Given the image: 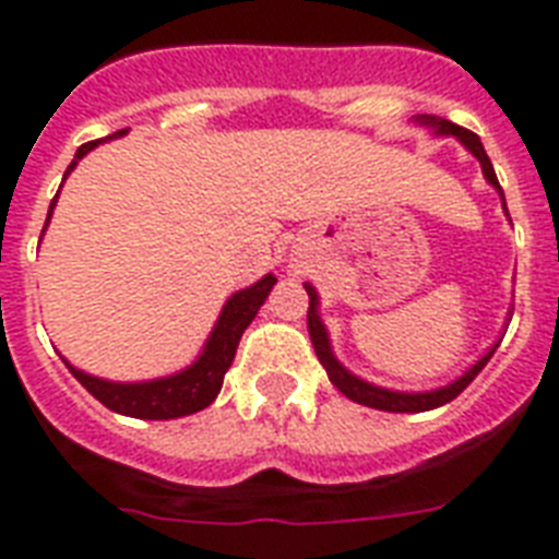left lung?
Masks as SVG:
<instances>
[{"mask_svg":"<svg viewBox=\"0 0 559 559\" xmlns=\"http://www.w3.org/2000/svg\"><path fill=\"white\" fill-rule=\"evenodd\" d=\"M415 121L420 127H429L435 135H452V139H459V142L464 144V147H467V151L478 159V165H481V174H485L487 182L496 188V193L502 197V209H504V214H508L502 186H499V179H496L493 165H490V159H487L481 139H478L476 133L464 130V127L452 124V121H447V118L415 116ZM305 289H307V296H310V310H307V331H310V342H313L316 357H319V362L324 366V371H328V377H331L333 385H336V389H340L345 397L354 400V403H359V406L380 408V412H406V415H415V412H429V408L443 406V403H450V400L459 397L461 391L467 389L469 382L476 380L478 371H481V368L490 362L493 350L499 348V342H502V336H499V340L490 345V350H487L485 357L476 359V366H469L467 371L461 373V377H455V380L447 382V385H441V389H429V391L382 389V385H373V382L362 380V377H357V373H350L348 368L342 366L340 359H336V354H333V345H331V336H328V328H324L322 313H319V293H316L313 284H305ZM511 316L513 313H508V322H511Z\"/></svg>","mask_w":559,"mask_h":559,"instance_id":"obj_1","label":"left lung"}]
</instances>
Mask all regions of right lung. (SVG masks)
Returning a JSON list of instances; mask_svg holds the SVG:
<instances>
[{
  "instance_id": "right-lung-1",
  "label": "right lung",
  "mask_w": 559,
  "mask_h": 559,
  "mask_svg": "<svg viewBox=\"0 0 559 559\" xmlns=\"http://www.w3.org/2000/svg\"><path fill=\"white\" fill-rule=\"evenodd\" d=\"M127 130H118V133L107 135V142L124 135ZM104 142V139H100ZM100 142L81 144L78 153H74L72 165L66 170V177L72 174L74 165L86 156L90 151H95ZM63 177V179H66ZM60 197V191H57ZM57 197L48 205V219H51V211L57 205ZM43 228V231H46ZM278 284V278L266 272L261 281H254L252 287L237 289L228 296V301L219 310L217 322L211 328L209 340L202 345L200 357L193 359L191 366H186L182 371L168 373V377H156V380H142V382H116L104 380V377H95V373H86L81 368H74L69 359L63 357L66 368L78 377L83 389L90 391L92 397L100 400L104 406L118 412V415L127 417H142V420H174V417H186L193 412H202L205 406L214 403V397L223 389V377L235 362L237 345H240V336L252 324V319L258 316V310L263 307L266 296L272 293V287Z\"/></svg>"
}]
</instances>
